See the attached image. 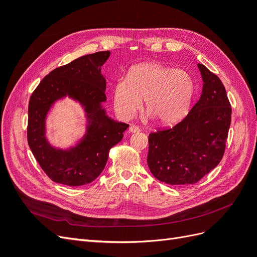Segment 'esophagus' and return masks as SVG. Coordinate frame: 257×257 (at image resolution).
<instances>
[{
	"instance_id": "obj_1",
	"label": "esophagus",
	"mask_w": 257,
	"mask_h": 257,
	"mask_svg": "<svg viewBox=\"0 0 257 257\" xmlns=\"http://www.w3.org/2000/svg\"><path fill=\"white\" fill-rule=\"evenodd\" d=\"M128 130H130L131 133H138V132H141V127L137 126V125H131Z\"/></svg>"
}]
</instances>
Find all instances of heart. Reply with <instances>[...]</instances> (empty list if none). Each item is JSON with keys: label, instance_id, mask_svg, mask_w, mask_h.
<instances>
[{"label": "heart", "instance_id": "obj_1", "mask_svg": "<svg viewBox=\"0 0 257 257\" xmlns=\"http://www.w3.org/2000/svg\"><path fill=\"white\" fill-rule=\"evenodd\" d=\"M194 95L191 76L158 62L132 66L125 78L116 79L112 87V103L121 119L130 120L143 104L148 115L162 124H174L189 112Z\"/></svg>", "mask_w": 257, "mask_h": 257}]
</instances>
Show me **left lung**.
<instances>
[{
	"label": "left lung",
	"instance_id": "1",
	"mask_svg": "<svg viewBox=\"0 0 257 257\" xmlns=\"http://www.w3.org/2000/svg\"><path fill=\"white\" fill-rule=\"evenodd\" d=\"M203 78L198 102L174 127L149 135L148 166L158 180L193 184L221 162L231 120V107L219 77L197 64Z\"/></svg>",
	"mask_w": 257,
	"mask_h": 257
}]
</instances>
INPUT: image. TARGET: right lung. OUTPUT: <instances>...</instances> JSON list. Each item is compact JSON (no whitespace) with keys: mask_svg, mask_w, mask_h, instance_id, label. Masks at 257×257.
Here are the masks:
<instances>
[{"mask_svg":"<svg viewBox=\"0 0 257 257\" xmlns=\"http://www.w3.org/2000/svg\"><path fill=\"white\" fill-rule=\"evenodd\" d=\"M110 51H98L53 69L37 85L29 102L28 143L38 164L52 181L69 186L92 182L105 168L111 148L121 142L128 124L107 115L106 79L102 66ZM65 97L85 111L86 132L74 146L62 150L47 138L45 120L51 108Z\"/></svg>","mask_w":257,"mask_h":257,"instance_id":"add662e5","label":"right lung"}]
</instances>
